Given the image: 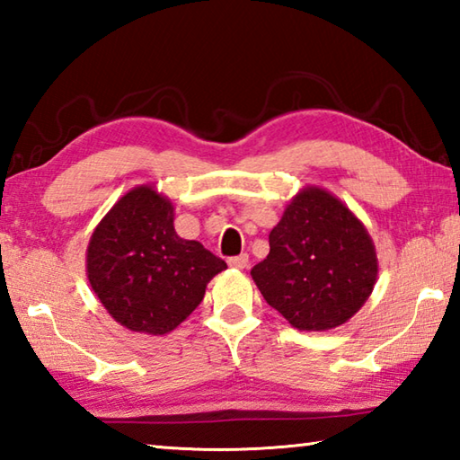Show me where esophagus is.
I'll return each mask as SVG.
<instances>
[{
  "mask_svg": "<svg viewBox=\"0 0 460 460\" xmlns=\"http://www.w3.org/2000/svg\"><path fill=\"white\" fill-rule=\"evenodd\" d=\"M247 261H249V255L241 253V255H235V258H229V266L237 268V270H243L247 266Z\"/></svg>",
  "mask_w": 460,
  "mask_h": 460,
  "instance_id": "obj_1",
  "label": "esophagus"
}]
</instances>
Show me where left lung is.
I'll use <instances>...</instances> for the list:
<instances>
[{
	"mask_svg": "<svg viewBox=\"0 0 460 460\" xmlns=\"http://www.w3.org/2000/svg\"><path fill=\"white\" fill-rule=\"evenodd\" d=\"M252 276L268 305L296 329H334L369 298L377 278L376 247L339 199L306 189L271 229L268 258Z\"/></svg>",
	"mask_w": 460,
	"mask_h": 460,
	"instance_id": "obj_1",
	"label": "left lung"
}]
</instances>
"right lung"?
Wrapping results in <instances>:
<instances>
[{"instance_id":"1","label":"right lung","mask_w":460,"mask_h":460,"mask_svg":"<svg viewBox=\"0 0 460 460\" xmlns=\"http://www.w3.org/2000/svg\"><path fill=\"white\" fill-rule=\"evenodd\" d=\"M227 268L199 241L174 231V208L152 186H137L97 225L87 249L91 288L129 331L166 334L200 305Z\"/></svg>"}]
</instances>
